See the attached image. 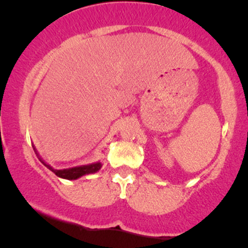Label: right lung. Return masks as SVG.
Segmentation results:
<instances>
[{
	"label": "right lung",
	"instance_id": "right-lung-1",
	"mask_svg": "<svg viewBox=\"0 0 248 248\" xmlns=\"http://www.w3.org/2000/svg\"><path fill=\"white\" fill-rule=\"evenodd\" d=\"M33 149L34 151H36L37 156L39 157V159H41L42 163L44 164V166L46 167L49 170H51L54 172L55 175H57L59 177H61V179H66V180H77L79 179V177L84 176V175H89V174H94V172H97L99 170V169L102 168V162H94V163H91V164H85V166H78V167H72V168H67V169H55L52 168L50 164H47L46 161H44L43 158H42L41 156H39V154L37 152L36 147H34L33 145Z\"/></svg>",
	"mask_w": 248,
	"mask_h": 248
}]
</instances>
